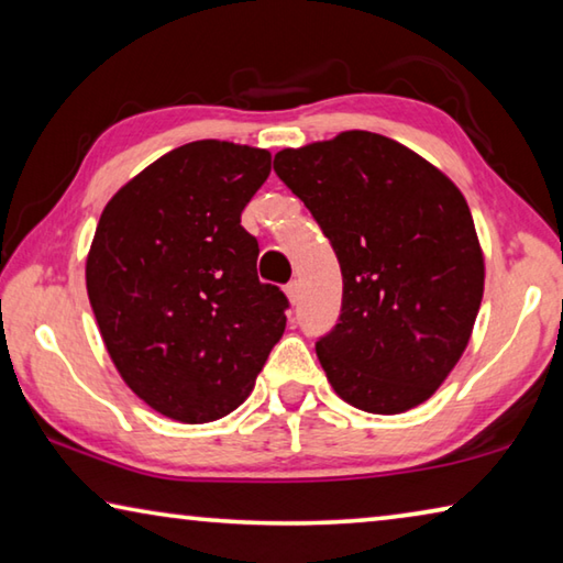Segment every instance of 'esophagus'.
Here are the masks:
<instances>
[{"instance_id": "1", "label": "esophagus", "mask_w": 563, "mask_h": 563, "mask_svg": "<svg viewBox=\"0 0 563 563\" xmlns=\"http://www.w3.org/2000/svg\"><path fill=\"white\" fill-rule=\"evenodd\" d=\"M285 295H288L290 305H298V300H300V283L298 280H290L288 285H285Z\"/></svg>"}]
</instances>
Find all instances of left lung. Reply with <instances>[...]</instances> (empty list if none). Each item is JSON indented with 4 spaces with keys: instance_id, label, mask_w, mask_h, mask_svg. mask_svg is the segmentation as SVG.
Segmentation results:
<instances>
[{
    "instance_id": "8db88e82",
    "label": "left lung",
    "mask_w": 563,
    "mask_h": 563,
    "mask_svg": "<svg viewBox=\"0 0 563 563\" xmlns=\"http://www.w3.org/2000/svg\"><path fill=\"white\" fill-rule=\"evenodd\" d=\"M273 168L340 261V320L316 345L328 383L373 415L422 405L460 362L482 305L484 255L462 190L369 131L283 148Z\"/></svg>"
}]
</instances>
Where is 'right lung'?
Instances as JSON below:
<instances>
[{
  "label": "right lung",
  "mask_w": 563,
  "mask_h": 563,
  "mask_svg": "<svg viewBox=\"0 0 563 563\" xmlns=\"http://www.w3.org/2000/svg\"><path fill=\"white\" fill-rule=\"evenodd\" d=\"M271 151L194 141L133 176L99 218L87 290L103 345L133 393L186 424L253 393L285 330L280 288L261 283L241 213Z\"/></svg>",
  "instance_id": "obj_1"
}]
</instances>
